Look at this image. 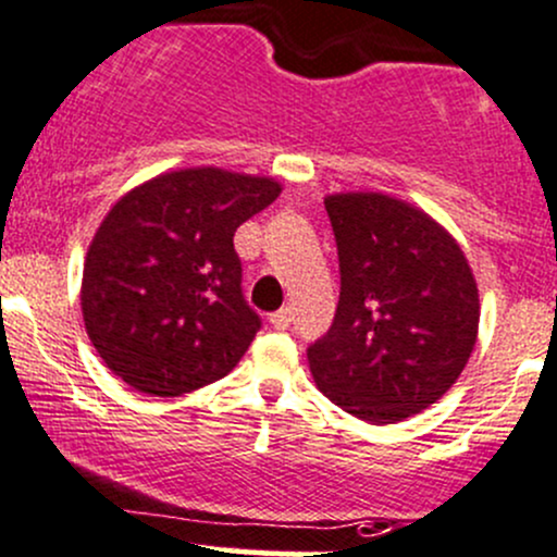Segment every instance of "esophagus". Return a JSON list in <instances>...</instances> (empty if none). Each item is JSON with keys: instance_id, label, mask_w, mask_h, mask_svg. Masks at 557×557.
Instances as JSON below:
<instances>
[{"instance_id": "34e87169", "label": "esophagus", "mask_w": 557, "mask_h": 557, "mask_svg": "<svg viewBox=\"0 0 557 557\" xmlns=\"http://www.w3.org/2000/svg\"><path fill=\"white\" fill-rule=\"evenodd\" d=\"M292 324V311L289 308H278L276 313H271V326L273 330H286Z\"/></svg>"}]
</instances>
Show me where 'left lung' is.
<instances>
[{"instance_id": "1", "label": "left lung", "mask_w": 557, "mask_h": 557, "mask_svg": "<svg viewBox=\"0 0 557 557\" xmlns=\"http://www.w3.org/2000/svg\"><path fill=\"white\" fill-rule=\"evenodd\" d=\"M341 265L330 330L308 346L326 399L362 421L397 423L437 403L478 341L467 257L432 216L377 193L324 200Z\"/></svg>"}]
</instances>
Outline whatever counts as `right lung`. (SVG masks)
I'll use <instances>...</instances> for the list:
<instances>
[{"mask_svg":"<svg viewBox=\"0 0 557 557\" xmlns=\"http://www.w3.org/2000/svg\"><path fill=\"white\" fill-rule=\"evenodd\" d=\"M265 176L185 169L136 187L101 222L83 271L90 343L120 381L180 397L225 377L262 326L233 236L278 198Z\"/></svg>","mask_w":557,"mask_h":557,"instance_id":"right-lung-1","label":"right lung"}]
</instances>
